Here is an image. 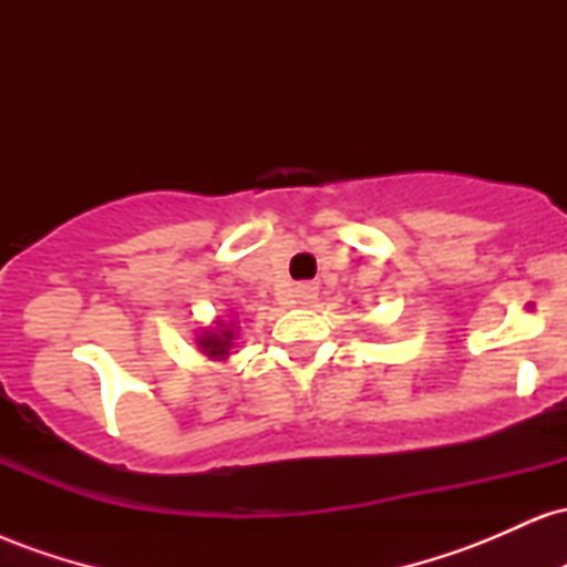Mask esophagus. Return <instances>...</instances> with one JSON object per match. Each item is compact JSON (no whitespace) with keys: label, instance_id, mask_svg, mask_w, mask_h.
Listing matches in <instances>:
<instances>
[{"label":"esophagus","instance_id":"obj_1","mask_svg":"<svg viewBox=\"0 0 567 567\" xmlns=\"http://www.w3.org/2000/svg\"><path fill=\"white\" fill-rule=\"evenodd\" d=\"M296 298H298V303L309 306L317 298V288H315V285H301V288L296 290Z\"/></svg>","mask_w":567,"mask_h":567}]
</instances>
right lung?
Masks as SVG:
<instances>
[{"label":"right lung","instance_id":"right-lung-1","mask_svg":"<svg viewBox=\"0 0 567 567\" xmlns=\"http://www.w3.org/2000/svg\"><path fill=\"white\" fill-rule=\"evenodd\" d=\"M234 336H237L234 333V322H218L216 328L205 330V333L197 338V347L202 349V354L210 357V360H226V357H229V349L234 347Z\"/></svg>","mask_w":567,"mask_h":567}]
</instances>
